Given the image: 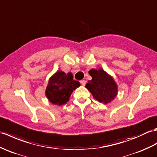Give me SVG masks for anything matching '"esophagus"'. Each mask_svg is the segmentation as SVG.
<instances>
[{"label": "esophagus", "instance_id": "1", "mask_svg": "<svg viewBox=\"0 0 157 157\" xmlns=\"http://www.w3.org/2000/svg\"><path fill=\"white\" fill-rule=\"evenodd\" d=\"M80 83H81V84L82 86H85L86 83V82L85 81V80H81V81H80Z\"/></svg>", "mask_w": 157, "mask_h": 157}]
</instances>
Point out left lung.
I'll return each mask as SVG.
<instances>
[{"label":"left lung","mask_w":157,"mask_h":157,"mask_svg":"<svg viewBox=\"0 0 157 157\" xmlns=\"http://www.w3.org/2000/svg\"><path fill=\"white\" fill-rule=\"evenodd\" d=\"M89 74L92 79L86 83V88L100 102L105 104L111 102L118 93L114 79L101 68L98 70L92 69L89 71Z\"/></svg>","instance_id":"left-lung-1"}]
</instances>
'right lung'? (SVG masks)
Here are the masks:
<instances>
[{
	"mask_svg": "<svg viewBox=\"0 0 157 157\" xmlns=\"http://www.w3.org/2000/svg\"><path fill=\"white\" fill-rule=\"evenodd\" d=\"M79 86L78 81L74 80L71 73L66 74L62 71H57L49 78L45 95L51 103L61 105L67 102L71 93Z\"/></svg>",
	"mask_w": 157,
	"mask_h": 157,
	"instance_id": "obj_1",
	"label": "right lung"
}]
</instances>
